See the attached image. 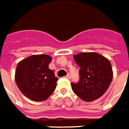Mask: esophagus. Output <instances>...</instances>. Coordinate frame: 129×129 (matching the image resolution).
Returning a JSON list of instances; mask_svg holds the SVG:
<instances>
[{"instance_id":"obj_1","label":"esophagus","mask_w":129,"mask_h":129,"mask_svg":"<svg viewBox=\"0 0 129 129\" xmlns=\"http://www.w3.org/2000/svg\"><path fill=\"white\" fill-rule=\"evenodd\" d=\"M65 77L67 78V79H70V78H71V75H70V74H67V75L65 76Z\"/></svg>"}]
</instances>
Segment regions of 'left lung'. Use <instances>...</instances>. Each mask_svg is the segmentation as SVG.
I'll use <instances>...</instances> for the list:
<instances>
[{"label":"left lung","instance_id":"8db88e82","mask_svg":"<svg viewBox=\"0 0 129 129\" xmlns=\"http://www.w3.org/2000/svg\"><path fill=\"white\" fill-rule=\"evenodd\" d=\"M73 58L80 67V80L77 83H71L73 92L87 102L93 101L101 97L113 79L111 62L95 52L80 53Z\"/></svg>","mask_w":129,"mask_h":129}]
</instances>
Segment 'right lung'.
I'll use <instances>...</instances> for the list:
<instances>
[{"label": "right lung", "mask_w": 129, "mask_h": 129, "mask_svg": "<svg viewBox=\"0 0 129 129\" xmlns=\"http://www.w3.org/2000/svg\"><path fill=\"white\" fill-rule=\"evenodd\" d=\"M52 57L46 54L31 55L18 64L15 80L18 89L34 101L47 100L55 90L58 78L49 68Z\"/></svg>", "instance_id": "obj_1"}]
</instances>
